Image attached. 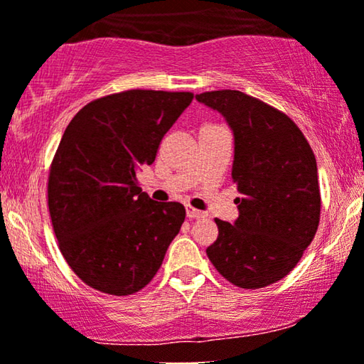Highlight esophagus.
Listing matches in <instances>:
<instances>
[{"label":"esophagus","mask_w":364,"mask_h":364,"mask_svg":"<svg viewBox=\"0 0 364 364\" xmlns=\"http://www.w3.org/2000/svg\"><path fill=\"white\" fill-rule=\"evenodd\" d=\"M186 216L190 218V220H198V218H205L206 215L203 211H198V210H195V208L188 206L186 208Z\"/></svg>","instance_id":"34e87169"}]
</instances>
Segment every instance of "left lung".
Wrapping results in <instances>:
<instances>
[{"instance_id":"left-lung-1","label":"left lung","mask_w":364,"mask_h":364,"mask_svg":"<svg viewBox=\"0 0 364 364\" xmlns=\"http://www.w3.org/2000/svg\"><path fill=\"white\" fill-rule=\"evenodd\" d=\"M220 111L235 136L231 178L240 216L215 220L218 238L206 255L240 288L258 289L284 278L311 243L321 196L316 158L301 129L279 109L236 90L196 95Z\"/></svg>"}]
</instances>
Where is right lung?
Listing matches in <instances>:
<instances>
[{
	"mask_svg": "<svg viewBox=\"0 0 364 364\" xmlns=\"http://www.w3.org/2000/svg\"><path fill=\"white\" fill-rule=\"evenodd\" d=\"M191 101L188 91L128 90L91 101L63 133L48 206L61 255L88 287L128 296L158 273L186 211L153 201L136 174Z\"/></svg>",
	"mask_w": 364,
	"mask_h": 364,
	"instance_id": "obj_1",
	"label": "right lung"
}]
</instances>
